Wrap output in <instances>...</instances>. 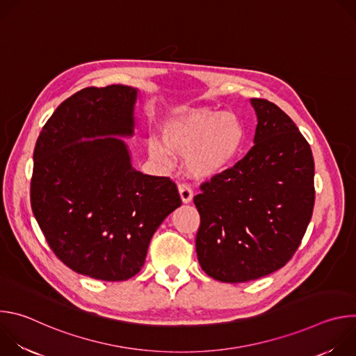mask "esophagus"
<instances>
[{"mask_svg": "<svg viewBox=\"0 0 356 356\" xmlns=\"http://www.w3.org/2000/svg\"><path fill=\"white\" fill-rule=\"evenodd\" d=\"M179 193H180V198H181V201L184 202V204H188V202H191V200H193V191H191V188H190L188 184L180 183V184H179Z\"/></svg>", "mask_w": 356, "mask_h": 356, "instance_id": "34e87169", "label": "esophagus"}]
</instances>
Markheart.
Instances as JSON below:
<instances>
[{"instance_id":"b5f03b06","label":"heart","mask_w":356,"mask_h":356,"mask_svg":"<svg viewBox=\"0 0 356 356\" xmlns=\"http://www.w3.org/2000/svg\"><path fill=\"white\" fill-rule=\"evenodd\" d=\"M163 143L146 140L150 159L169 166L175 155H186V169L195 179H213L222 173L239 154L245 128L232 113L206 107H179L159 127Z\"/></svg>"}]
</instances>
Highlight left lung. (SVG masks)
<instances>
[{
    "label": "left lung",
    "instance_id": "left-lung-1",
    "mask_svg": "<svg viewBox=\"0 0 356 356\" xmlns=\"http://www.w3.org/2000/svg\"><path fill=\"white\" fill-rule=\"evenodd\" d=\"M258 125L253 145L232 168L201 184L195 250L201 269L242 283L283 268L297 250L314 207L309 142L276 104L250 98Z\"/></svg>",
    "mask_w": 356,
    "mask_h": 356
}]
</instances>
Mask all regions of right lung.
<instances>
[{
    "label": "right lung",
    "mask_w": 356,
    "mask_h": 356,
    "mask_svg": "<svg viewBox=\"0 0 356 356\" xmlns=\"http://www.w3.org/2000/svg\"><path fill=\"white\" fill-rule=\"evenodd\" d=\"M138 90L87 87L56 108L33 150L31 206L55 255L106 282L135 276L163 220L180 207L169 177L132 168Z\"/></svg>",
    "instance_id": "1"
}]
</instances>
